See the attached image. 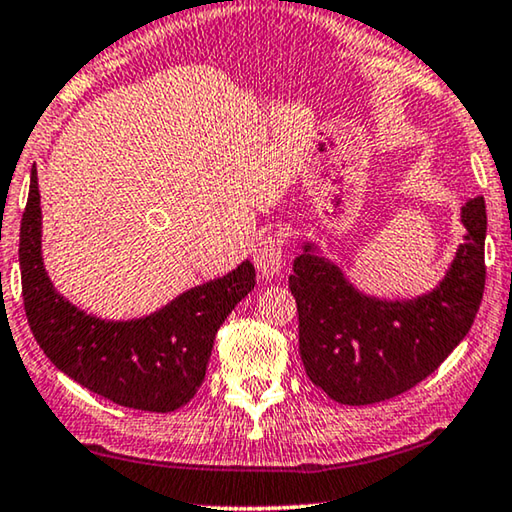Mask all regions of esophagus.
Returning <instances> with one entry per match:
<instances>
[{"instance_id": "obj_1", "label": "esophagus", "mask_w": 512, "mask_h": 512, "mask_svg": "<svg viewBox=\"0 0 512 512\" xmlns=\"http://www.w3.org/2000/svg\"><path fill=\"white\" fill-rule=\"evenodd\" d=\"M282 253H285V239L282 234H266L253 248V262L264 278L276 276L282 269Z\"/></svg>"}]
</instances>
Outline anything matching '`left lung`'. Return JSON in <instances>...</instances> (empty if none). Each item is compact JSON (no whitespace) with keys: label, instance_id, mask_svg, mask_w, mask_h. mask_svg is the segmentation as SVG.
Segmentation results:
<instances>
[{"label":"left lung","instance_id":"8db88e82","mask_svg":"<svg viewBox=\"0 0 512 512\" xmlns=\"http://www.w3.org/2000/svg\"><path fill=\"white\" fill-rule=\"evenodd\" d=\"M467 227L451 269L434 292L414 301H379L349 285L338 266L294 259L289 292L299 310L305 375L340 404L391 400L430 377L469 333L485 289V200L462 207Z\"/></svg>","mask_w":512,"mask_h":512}]
</instances>
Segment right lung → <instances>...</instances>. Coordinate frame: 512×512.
I'll list each match as a JSON object with an SVG mask.
<instances>
[{"mask_svg":"<svg viewBox=\"0 0 512 512\" xmlns=\"http://www.w3.org/2000/svg\"><path fill=\"white\" fill-rule=\"evenodd\" d=\"M20 271L25 315L43 354L91 393L158 414L183 407L197 393L220 324L255 287V266L243 262L149 317L105 322L87 315L55 292L43 269L36 174L20 225Z\"/></svg>","mask_w":512,"mask_h":512,"instance_id":"add662e5","label":"right lung"}]
</instances>
